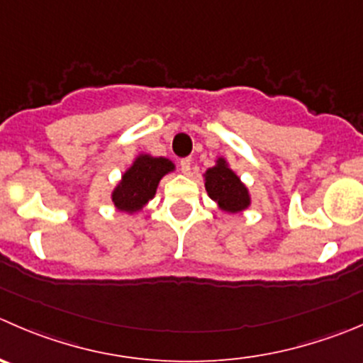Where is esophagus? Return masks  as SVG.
Returning <instances> with one entry per match:
<instances>
[{"instance_id":"1","label":"esophagus","mask_w":363,"mask_h":363,"mask_svg":"<svg viewBox=\"0 0 363 363\" xmlns=\"http://www.w3.org/2000/svg\"><path fill=\"white\" fill-rule=\"evenodd\" d=\"M181 172L184 175H189V172H191V160H188V157H186V160H181Z\"/></svg>"}]
</instances>
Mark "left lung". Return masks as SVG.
<instances>
[{"mask_svg":"<svg viewBox=\"0 0 363 363\" xmlns=\"http://www.w3.org/2000/svg\"><path fill=\"white\" fill-rule=\"evenodd\" d=\"M203 186L209 199L221 213L239 214L252 207V195L245 182L230 168L223 156H218L214 164L203 172Z\"/></svg>","mask_w":363,"mask_h":363,"instance_id":"8db88e82","label":"left lung"}]
</instances>
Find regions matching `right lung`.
<instances>
[{
  "label": "right lung",
  "mask_w": 363,
  "mask_h": 363,
  "mask_svg": "<svg viewBox=\"0 0 363 363\" xmlns=\"http://www.w3.org/2000/svg\"><path fill=\"white\" fill-rule=\"evenodd\" d=\"M175 172V163L168 157H156L140 152L122 174L121 181L111 189V202L121 213H142L147 203L156 196L157 186L164 175Z\"/></svg>",
  "instance_id": "right-lung-1"
}]
</instances>
